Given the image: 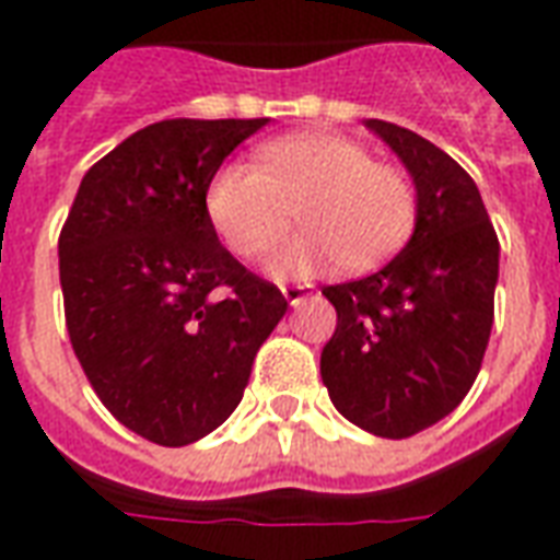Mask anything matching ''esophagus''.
<instances>
[{"label":"esophagus","mask_w":560,"mask_h":560,"mask_svg":"<svg viewBox=\"0 0 560 560\" xmlns=\"http://www.w3.org/2000/svg\"><path fill=\"white\" fill-rule=\"evenodd\" d=\"M281 293H284V300L291 305H300L305 296H312V284H284Z\"/></svg>","instance_id":"1"}]
</instances>
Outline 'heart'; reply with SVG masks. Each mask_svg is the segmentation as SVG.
Here are the masks:
<instances>
[{
    "label": "heart",
    "instance_id": "b5f03b06",
    "mask_svg": "<svg viewBox=\"0 0 560 560\" xmlns=\"http://www.w3.org/2000/svg\"><path fill=\"white\" fill-rule=\"evenodd\" d=\"M308 231L269 257V272L300 279L339 264L345 272L381 267L417 224L411 179L357 140L305 131L269 140L255 164H224L207 188V215L233 255L257 257L291 228Z\"/></svg>",
    "mask_w": 560,
    "mask_h": 560
}]
</instances>
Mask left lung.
<instances>
[{
	"label": "left lung",
	"instance_id": "obj_1",
	"mask_svg": "<svg viewBox=\"0 0 560 560\" xmlns=\"http://www.w3.org/2000/svg\"><path fill=\"white\" fill-rule=\"evenodd\" d=\"M417 185L413 236L387 267L324 296L336 332L320 353L329 399L377 438H411L456 411L494 320L498 233L477 183L420 135L365 119Z\"/></svg>",
	"mask_w": 560,
	"mask_h": 560
}]
</instances>
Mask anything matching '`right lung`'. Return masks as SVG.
<instances>
[{"instance_id":"obj_1","label":"right lung","mask_w":560,"mask_h":560,"mask_svg":"<svg viewBox=\"0 0 560 560\" xmlns=\"http://www.w3.org/2000/svg\"><path fill=\"white\" fill-rule=\"evenodd\" d=\"M267 119H164L95 161L59 233L71 348L126 429L185 446L240 405L288 300L219 243L207 188Z\"/></svg>"}]
</instances>
